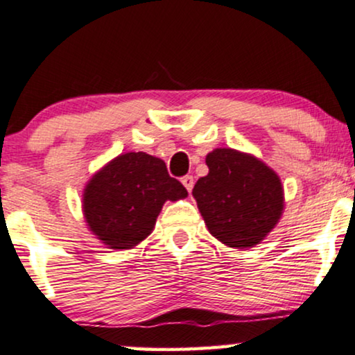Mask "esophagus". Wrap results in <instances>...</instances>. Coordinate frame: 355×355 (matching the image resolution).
<instances>
[{"instance_id": "esophagus-1", "label": "esophagus", "mask_w": 355, "mask_h": 355, "mask_svg": "<svg viewBox=\"0 0 355 355\" xmlns=\"http://www.w3.org/2000/svg\"><path fill=\"white\" fill-rule=\"evenodd\" d=\"M181 181H182V184H184L186 189L191 192V191H192V187H194V178H192V176H189V174H187V176H184V178L181 179Z\"/></svg>"}]
</instances>
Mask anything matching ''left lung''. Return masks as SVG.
<instances>
[{
  "mask_svg": "<svg viewBox=\"0 0 355 355\" xmlns=\"http://www.w3.org/2000/svg\"><path fill=\"white\" fill-rule=\"evenodd\" d=\"M207 176L192 196L211 234L234 248L260 243L283 214V186L278 174L255 156L217 148L205 156Z\"/></svg>",
  "mask_w": 355,
  "mask_h": 355,
  "instance_id": "8db88e82",
  "label": "left lung"
}]
</instances>
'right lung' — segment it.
Instances as JSON below:
<instances>
[{"label": "right lung", "instance_id": "add662e5", "mask_svg": "<svg viewBox=\"0 0 355 355\" xmlns=\"http://www.w3.org/2000/svg\"><path fill=\"white\" fill-rule=\"evenodd\" d=\"M187 196L164 161L146 153L116 156L84 189V216L92 234L113 250L133 248L151 234L166 200Z\"/></svg>", "mask_w": 355, "mask_h": 355}]
</instances>
